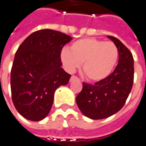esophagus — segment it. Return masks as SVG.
Segmentation results:
<instances>
[{
	"instance_id": "obj_1",
	"label": "esophagus",
	"mask_w": 146,
	"mask_h": 146,
	"mask_svg": "<svg viewBox=\"0 0 146 146\" xmlns=\"http://www.w3.org/2000/svg\"><path fill=\"white\" fill-rule=\"evenodd\" d=\"M76 79H78V78L77 76H75V75H72L70 78V82H72L73 80H76Z\"/></svg>"
}]
</instances>
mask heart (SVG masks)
<instances>
[{"instance_id":"1","label":"heart","mask_w":146,"mask_h":146,"mask_svg":"<svg viewBox=\"0 0 146 146\" xmlns=\"http://www.w3.org/2000/svg\"><path fill=\"white\" fill-rule=\"evenodd\" d=\"M60 58L69 71L82 64V71L90 81H103L111 75L117 64L119 49L111 42L82 38L72 43L70 50L63 49Z\"/></svg>"}]
</instances>
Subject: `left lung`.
<instances>
[{
    "instance_id": "left-lung-1",
    "label": "left lung",
    "mask_w": 146,
    "mask_h": 146,
    "mask_svg": "<svg viewBox=\"0 0 146 146\" xmlns=\"http://www.w3.org/2000/svg\"><path fill=\"white\" fill-rule=\"evenodd\" d=\"M119 49V61L114 71L103 81L83 82L76 97L80 111L92 119L109 117L123 107L134 82V58L131 51L115 37L108 36Z\"/></svg>"
}]
</instances>
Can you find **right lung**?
<instances>
[{"label": "right lung", "instance_id": "1", "mask_svg": "<svg viewBox=\"0 0 146 146\" xmlns=\"http://www.w3.org/2000/svg\"><path fill=\"white\" fill-rule=\"evenodd\" d=\"M71 36L50 29L32 33L15 52L11 70L12 102L22 116L40 121L48 115L55 90L71 78L60 53Z\"/></svg>", "mask_w": 146, "mask_h": 146}]
</instances>
